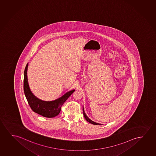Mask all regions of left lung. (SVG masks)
Segmentation results:
<instances>
[{
  "label": "left lung",
  "mask_w": 156,
  "mask_h": 156,
  "mask_svg": "<svg viewBox=\"0 0 156 156\" xmlns=\"http://www.w3.org/2000/svg\"><path fill=\"white\" fill-rule=\"evenodd\" d=\"M83 115H84V117H85V119L88 122H89L90 123V124H93V125H100V124H98V123H96V122H93L92 120H91L89 118H88V117L86 115V113H85V111H84V109H83Z\"/></svg>",
  "instance_id": "8db88e82"
}]
</instances>
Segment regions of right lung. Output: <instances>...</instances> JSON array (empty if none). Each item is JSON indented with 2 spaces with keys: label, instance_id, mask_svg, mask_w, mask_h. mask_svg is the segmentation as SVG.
<instances>
[{
  "label": "right lung",
  "instance_id": "obj_1",
  "mask_svg": "<svg viewBox=\"0 0 156 156\" xmlns=\"http://www.w3.org/2000/svg\"><path fill=\"white\" fill-rule=\"evenodd\" d=\"M28 66V63H27L24 72L23 89L30 108L34 112L45 117L53 118L58 115L60 113L62 105L73 94L75 90L66 93L62 97L53 101L47 102L41 100L33 95L29 87L27 79Z\"/></svg>",
  "mask_w": 156,
  "mask_h": 156
}]
</instances>
